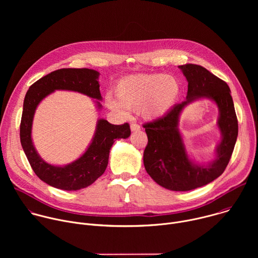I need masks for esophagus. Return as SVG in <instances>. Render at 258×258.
<instances>
[{
	"mask_svg": "<svg viewBox=\"0 0 258 258\" xmlns=\"http://www.w3.org/2000/svg\"><path fill=\"white\" fill-rule=\"evenodd\" d=\"M131 130H132V132H138V131L141 130V126H140L138 123L133 122V123L131 124Z\"/></svg>",
	"mask_w": 258,
	"mask_h": 258,
	"instance_id": "1",
	"label": "esophagus"
}]
</instances>
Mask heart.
I'll return each mask as SVG.
<instances>
[{
    "label": "heart",
    "mask_w": 258,
    "mask_h": 258,
    "mask_svg": "<svg viewBox=\"0 0 258 258\" xmlns=\"http://www.w3.org/2000/svg\"><path fill=\"white\" fill-rule=\"evenodd\" d=\"M179 90L178 82L171 76L136 75L120 80L115 88L117 100L108 96L106 102L118 112L141 109L145 118L155 119L173 106Z\"/></svg>",
    "instance_id": "obj_1"
}]
</instances>
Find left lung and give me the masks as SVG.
Masks as SVG:
<instances>
[{
    "label": "left lung",
    "instance_id": "8db88e82",
    "mask_svg": "<svg viewBox=\"0 0 258 258\" xmlns=\"http://www.w3.org/2000/svg\"><path fill=\"white\" fill-rule=\"evenodd\" d=\"M188 81L187 100L143 126L148 137L144 151L146 171L161 187L171 191H190L207 185L222 174L231 159L238 137V119L231 90L226 82L196 64L178 66ZM213 99L220 109L218 125L222 142L217 159L208 167L193 164L187 157L177 124L181 110L196 98Z\"/></svg>",
    "mask_w": 258,
    "mask_h": 258
}]
</instances>
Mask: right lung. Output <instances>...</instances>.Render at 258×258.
<instances>
[{
	"label": "right lung",
	"mask_w": 258,
	"mask_h": 258,
	"mask_svg": "<svg viewBox=\"0 0 258 258\" xmlns=\"http://www.w3.org/2000/svg\"><path fill=\"white\" fill-rule=\"evenodd\" d=\"M98 78L99 72L93 69L62 68L36 81L25 95L20 122L21 146L34 173L54 188L77 191L92 185L104 173L114 141L126 139L131 135L127 122L115 125L100 119L88 150L75 162L65 166H54L45 162L36 153L31 141V125L39 103L55 90L75 91L96 100H102ZM98 107H101L99 102Z\"/></svg>",
	"instance_id": "obj_1"
}]
</instances>
